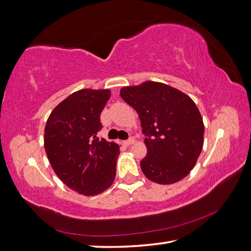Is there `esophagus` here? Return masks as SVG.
Segmentation results:
<instances>
[{
  "instance_id": "1",
  "label": "esophagus",
  "mask_w": 251,
  "mask_h": 251,
  "mask_svg": "<svg viewBox=\"0 0 251 251\" xmlns=\"http://www.w3.org/2000/svg\"><path fill=\"white\" fill-rule=\"evenodd\" d=\"M133 143H134V139L133 138H130V139L126 140V141H125L126 146H131V144H133Z\"/></svg>"
}]
</instances>
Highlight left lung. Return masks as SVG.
Here are the masks:
<instances>
[{"label": "left lung", "instance_id": "8db88e82", "mask_svg": "<svg viewBox=\"0 0 251 251\" xmlns=\"http://www.w3.org/2000/svg\"><path fill=\"white\" fill-rule=\"evenodd\" d=\"M121 98L138 112L148 153L140 162L151 181L173 184L194 168L203 149L204 123L190 97L173 87L147 81L125 87Z\"/></svg>", "mask_w": 251, "mask_h": 251}]
</instances>
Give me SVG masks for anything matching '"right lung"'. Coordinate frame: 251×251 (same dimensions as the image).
<instances>
[{
    "label": "right lung",
    "instance_id": "add662e5",
    "mask_svg": "<svg viewBox=\"0 0 251 251\" xmlns=\"http://www.w3.org/2000/svg\"><path fill=\"white\" fill-rule=\"evenodd\" d=\"M109 98L108 89L74 92L52 110L45 126L44 144L52 170L69 188L86 196L102 193L116 177L120 148L97 137Z\"/></svg>",
    "mask_w": 251,
    "mask_h": 251
}]
</instances>
